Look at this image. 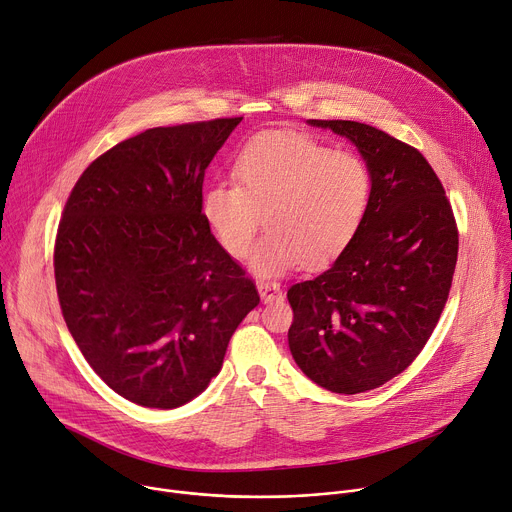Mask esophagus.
Returning <instances> with one entry per match:
<instances>
[{
  "label": "esophagus",
  "instance_id": "obj_1",
  "mask_svg": "<svg viewBox=\"0 0 512 512\" xmlns=\"http://www.w3.org/2000/svg\"><path fill=\"white\" fill-rule=\"evenodd\" d=\"M258 293L264 303H274L282 299V291L278 282H258Z\"/></svg>",
  "mask_w": 512,
  "mask_h": 512
}]
</instances>
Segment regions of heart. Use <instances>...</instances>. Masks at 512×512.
Returning a JSON list of instances; mask_svg holds the SVG:
<instances>
[{"mask_svg": "<svg viewBox=\"0 0 512 512\" xmlns=\"http://www.w3.org/2000/svg\"><path fill=\"white\" fill-rule=\"evenodd\" d=\"M215 179L201 213L225 252L244 258L264 221L268 232L250 258L258 276H278L303 260L325 264L356 238L372 197L368 164L295 132H264Z\"/></svg>", "mask_w": 512, "mask_h": 512, "instance_id": "1", "label": "heart"}]
</instances>
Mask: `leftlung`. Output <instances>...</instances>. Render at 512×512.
Segmentation results:
<instances>
[{"instance_id": "left-lung-1", "label": "left lung", "mask_w": 512, "mask_h": 512, "mask_svg": "<svg viewBox=\"0 0 512 512\" xmlns=\"http://www.w3.org/2000/svg\"><path fill=\"white\" fill-rule=\"evenodd\" d=\"M348 138L368 164L372 197L356 238L293 285L289 348L307 378L358 394L401 374L425 348L458 262V227L425 156L348 120H307Z\"/></svg>"}]
</instances>
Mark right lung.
Returning <instances> with one entry per match:
<instances>
[{"mask_svg":"<svg viewBox=\"0 0 512 512\" xmlns=\"http://www.w3.org/2000/svg\"><path fill=\"white\" fill-rule=\"evenodd\" d=\"M240 122L128 138L85 168L65 205L54 244L63 317L95 374L136 405L193 401L260 303L201 213L205 168Z\"/></svg>","mask_w":512,"mask_h":512,"instance_id":"add662e5","label":"right lung"}]
</instances>
